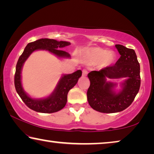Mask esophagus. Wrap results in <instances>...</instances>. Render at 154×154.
Segmentation results:
<instances>
[{
  "mask_svg": "<svg viewBox=\"0 0 154 154\" xmlns=\"http://www.w3.org/2000/svg\"><path fill=\"white\" fill-rule=\"evenodd\" d=\"M82 72H83V77L87 76V75H88V71H86V70H85V69H83Z\"/></svg>",
  "mask_w": 154,
  "mask_h": 154,
  "instance_id": "34e87169",
  "label": "esophagus"
}]
</instances>
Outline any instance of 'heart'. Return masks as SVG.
<instances>
[{"mask_svg": "<svg viewBox=\"0 0 154 154\" xmlns=\"http://www.w3.org/2000/svg\"><path fill=\"white\" fill-rule=\"evenodd\" d=\"M83 58L88 64L100 63V66L107 67L114 63L116 56L113 51L100 48H91L84 51Z\"/></svg>", "mask_w": 154, "mask_h": 154, "instance_id": "obj_1", "label": "heart"}]
</instances>
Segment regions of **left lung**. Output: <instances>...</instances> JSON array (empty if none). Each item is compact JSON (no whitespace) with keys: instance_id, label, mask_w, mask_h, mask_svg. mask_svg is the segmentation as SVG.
I'll list each match as a JSON object with an SVG mask.
<instances>
[{"instance_id":"8db88e82","label":"left lung","mask_w":154,"mask_h":154,"mask_svg":"<svg viewBox=\"0 0 154 154\" xmlns=\"http://www.w3.org/2000/svg\"><path fill=\"white\" fill-rule=\"evenodd\" d=\"M116 48L121 55L116 64L88 75L90 82L88 101L91 107L100 113H117L126 109L133 102L140 88V64L134 50L122 45H116ZM126 77L118 93L114 91L116 84L106 82L108 78Z\"/></svg>"}]
</instances>
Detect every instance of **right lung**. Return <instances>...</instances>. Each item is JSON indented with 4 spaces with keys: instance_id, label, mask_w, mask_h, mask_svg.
I'll return each instance as SVG.
<instances>
[{
    "instance_id": "obj_1",
    "label": "right lung",
    "mask_w": 154,
    "mask_h": 154,
    "mask_svg": "<svg viewBox=\"0 0 154 154\" xmlns=\"http://www.w3.org/2000/svg\"><path fill=\"white\" fill-rule=\"evenodd\" d=\"M69 45H71V43L67 41L41 38L28 43L20 56L15 69V88L23 102L32 110L39 113H51L63 109L67 102L68 92L77 84L78 79L82 76V72L81 70H78L72 74L63 75L51 94L45 98L35 99L30 97L23 90L21 82V72L23 64L34 51L38 49L48 51L59 58H70L71 56L68 52L60 49Z\"/></svg>"
}]
</instances>
